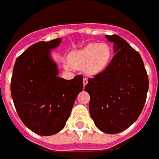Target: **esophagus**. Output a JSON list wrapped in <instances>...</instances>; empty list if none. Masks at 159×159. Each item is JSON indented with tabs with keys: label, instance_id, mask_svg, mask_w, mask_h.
I'll use <instances>...</instances> for the list:
<instances>
[{
	"label": "esophagus",
	"instance_id": "1",
	"mask_svg": "<svg viewBox=\"0 0 159 159\" xmlns=\"http://www.w3.org/2000/svg\"><path fill=\"white\" fill-rule=\"evenodd\" d=\"M87 84H88V78L87 77H84V79H83V84H84V86H85Z\"/></svg>",
	"mask_w": 159,
	"mask_h": 159
}]
</instances>
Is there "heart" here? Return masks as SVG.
<instances>
[{
  "instance_id": "1",
  "label": "heart",
  "mask_w": 159,
  "mask_h": 159,
  "mask_svg": "<svg viewBox=\"0 0 159 159\" xmlns=\"http://www.w3.org/2000/svg\"><path fill=\"white\" fill-rule=\"evenodd\" d=\"M112 49L107 43H90L69 56L70 66L74 69H85L88 74L102 72L110 61Z\"/></svg>"
}]
</instances>
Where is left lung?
<instances>
[{"mask_svg": "<svg viewBox=\"0 0 159 159\" xmlns=\"http://www.w3.org/2000/svg\"><path fill=\"white\" fill-rule=\"evenodd\" d=\"M115 55L105 70L88 79L90 113L96 127L107 134L129 128L143 109L149 89L148 75L139 52L121 37L106 35Z\"/></svg>", "mask_w": 159, "mask_h": 159, "instance_id": "left-lung-1", "label": "left lung"}]
</instances>
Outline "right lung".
I'll return each instance as SVG.
<instances>
[{"instance_id":"obj_1","label":"right lung","mask_w":159,"mask_h":159,"mask_svg":"<svg viewBox=\"0 0 159 159\" xmlns=\"http://www.w3.org/2000/svg\"><path fill=\"white\" fill-rule=\"evenodd\" d=\"M61 39L39 41L28 47L15 62L10 83L11 97L23 123L40 135H52L65 127L75 100L84 88L83 75L59 77L50 49Z\"/></svg>"}]
</instances>
